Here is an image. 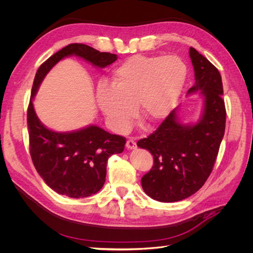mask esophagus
Here are the masks:
<instances>
[{"label": "esophagus", "mask_w": 253, "mask_h": 253, "mask_svg": "<svg viewBox=\"0 0 253 253\" xmlns=\"http://www.w3.org/2000/svg\"><path fill=\"white\" fill-rule=\"evenodd\" d=\"M126 148L128 149V150H134V149H136V147H137V144H136V141H135V139L134 138H129L127 141H126Z\"/></svg>", "instance_id": "obj_1"}]
</instances>
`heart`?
Returning <instances> with one entry per match:
<instances>
[{
	"label": "heart",
	"instance_id": "b5f03b06",
	"mask_svg": "<svg viewBox=\"0 0 253 253\" xmlns=\"http://www.w3.org/2000/svg\"><path fill=\"white\" fill-rule=\"evenodd\" d=\"M187 79V66L176 56L136 55L113 72L111 86L100 84L97 102L109 124L125 132L135 117L150 124L171 112Z\"/></svg>",
	"mask_w": 253,
	"mask_h": 253
}]
</instances>
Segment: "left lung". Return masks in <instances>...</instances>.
<instances>
[{"instance_id":"left-lung-1","label":"left lung","mask_w":253,"mask_h":253,"mask_svg":"<svg viewBox=\"0 0 253 253\" xmlns=\"http://www.w3.org/2000/svg\"><path fill=\"white\" fill-rule=\"evenodd\" d=\"M189 55L195 83L188 94L201 93L204 98L200 120L195 125H182L175 109L154 133L137 142L154 158L152 169L141 178L142 189L153 200L163 203L185 200L204 186L225 134L226 109L220 74L195 48L190 47Z\"/></svg>"}]
</instances>
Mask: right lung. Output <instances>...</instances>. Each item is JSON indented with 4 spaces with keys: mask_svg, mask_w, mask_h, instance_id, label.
<instances>
[{
    "mask_svg": "<svg viewBox=\"0 0 253 253\" xmlns=\"http://www.w3.org/2000/svg\"><path fill=\"white\" fill-rule=\"evenodd\" d=\"M77 56L98 68L117 60V55L101 52L85 44H68L38 68L27 110L29 151L37 172L46 185L61 195L73 198L97 193L105 181L106 163L125 149L126 138L88 126L74 132H55L41 124L33 99L45 76L60 60Z\"/></svg>",
    "mask_w": 253,
    "mask_h": 253,
    "instance_id": "add662e5",
    "label": "right lung"
}]
</instances>
